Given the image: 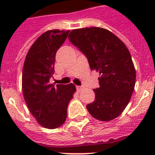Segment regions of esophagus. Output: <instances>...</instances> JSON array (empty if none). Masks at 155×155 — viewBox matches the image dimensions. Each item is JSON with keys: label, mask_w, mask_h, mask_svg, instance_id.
Masks as SVG:
<instances>
[{"label": "esophagus", "mask_w": 155, "mask_h": 155, "mask_svg": "<svg viewBox=\"0 0 155 155\" xmlns=\"http://www.w3.org/2000/svg\"><path fill=\"white\" fill-rule=\"evenodd\" d=\"M83 88H84V87H82V86H76V89L78 91H81Z\"/></svg>", "instance_id": "obj_1"}]
</instances>
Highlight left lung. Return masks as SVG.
<instances>
[{
	"label": "left lung",
	"instance_id": "left-lung-1",
	"mask_svg": "<svg viewBox=\"0 0 155 155\" xmlns=\"http://www.w3.org/2000/svg\"><path fill=\"white\" fill-rule=\"evenodd\" d=\"M69 41L87 57L91 70H96L99 87L93 89L94 101L87 105L90 114L101 121L120 116L128 105L136 82L130 53L118 37L99 27L74 29Z\"/></svg>",
	"mask_w": 155,
	"mask_h": 155
}]
</instances>
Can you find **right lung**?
I'll list each match as a JSON object with an SVG mask.
<instances>
[{"label":"right lung","mask_w":155,"mask_h":155,"mask_svg":"<svg viewBox=\"0 0 155 155\" xmlns=\"http://www.w3.org/2000/svg\"><path fill=\"white\" fill-rule=\"evenodd\" d=\"M70 31H46L27 53L22 71V92L30 113L41 126L55 129L64 124L68 106L76 91L75 85L50 84L57 51Z\"/></svg>","instance_id":"add662e5"}]
</instances>
